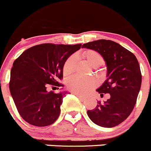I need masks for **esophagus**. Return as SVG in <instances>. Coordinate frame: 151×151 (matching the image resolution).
I'll return each mask as SVG.
<instances>
[{
  "label": "esophagus",
  "instance_id": "34e87169",
  "mask_svg": "<svg viewBox=\"0 0 151 151\" xmlns=\"http://www.w3.org/2000/svg\"><path fill=\"white\" fill-rule=\"evenodd\" d=\"M73 94H75V95H76V96H77L78 98H80V99H81V100H84V99H85V97H84V96H83V95H80V94L75 93V92H74Z\"/></svg>",
  "mask_w": 151,
  "mask_h": 151
}]
</instances>
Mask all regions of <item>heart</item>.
<instances>
[{
	"label": "heart",
	"instance_id": "1",
	"mask_svg": "<svg viewBox=\"0 0 151 151\" xmlns=\"http://www.w3.org/2000/svg\"><path fill=\"white\" fill-rule=\"evenodd\" d=\"M82 56L93 68H98L104 63V59L102 56L95 50H86L82 53ZM74 65H75V59L73 56H70L67 59L64 65V74L68 76L72 73ZM67 84L68 89L75 93L86 94L96 86L97 82L92 78H83L78 76H73L68 79Z\"/></svg>",
	"mask_w": 151,
	"mask_h": 151
}]
</instances>
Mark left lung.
<instances>
[{
	"instance_id": "obj_1",
	"label": "left lung",
	"mask_w": 151,
	"mask_h": 151,
	"mask_svg": "<svg viewBox=\"0 0 151 151\" xmlns=\"http://www.w3.org/2000/svg\"><path fill=\"white\" fill-rule=\"evenodd\" d=\"M82 47L95 50L104 58L107 79L96 91L101 95L110 94L109 99L98 101L94 109L88 110V116L99 126H118L130 115L137 102L142 83L138 61L131 52L111 40H95Z\"/></svg>"
}]
</instances>
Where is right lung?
Wrapping results in <instances>:
<instances>
[{
  "instance_id": "obj_1",
  "label": "right lung",
  "mask_w": 151,
  "mask_h": 151,
  "mask_svg": "<svg viewBox=\"0 0 151 151\" xmlns=\"http://www.w3.org/2000/svg\"><path fill=\"white\" fill-rule=\"evenodd\" d=\"M81 44L38 45L25 50L13 63L9 90L19 114L29 124L43 127L53 124L60 114L63 97L68 92H47L48 84L64 86L67 59L81 48Z\"/></svg>"
}]
</instances>
